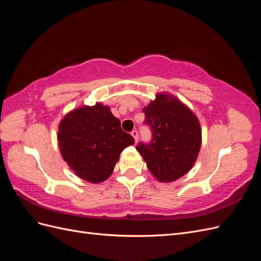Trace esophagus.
<instances>
[{
    "label": "esophagus",
    "instance_id": "34e87169",
    "mask_svg": "<svg viewBox=\"0 0 261 261\" xmlns=\"http://www.w3.org/2000/svg\"><path fill=\"white\" fill-rule=\"evenodd\" d=\"M130 134H132V136L134 137V139H135V141L137 143V141H138V132L137 130H133Z\"/></svg>",
    "mask_w": 261,
    "mask_h": 261
}]
</instances>
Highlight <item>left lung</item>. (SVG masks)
<instances>
[{
	"label": "left lung",
	"mask_w": 261,
	"mask_h": 261,
	"mask_svg": "<svg viewBox=\"0 0 261 261\" xmlns=\"http://www.w3.org/2000/svg\"><path fill=\"white\" fill-rule=\"evenodd\" d=\"M143 111L152 138L149 144L140 141L137 151L158 180H176L193 168L199 153L198 118L179 100L165 93L156 94Z\"/></svg>",
	"instance_id": "8db88e82"
}]
</instances>
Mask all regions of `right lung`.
<instances>
[{
  "label": "right lung",
  "mask_w": 261,
  "mask_h": 261,
  "mask_svg": "<svg viewBox=\"0 0 261 261\" xmlns=\"http://www.w3.org/2000/svg\"><path fill=\"white\" fill-rule=\"evenodd\" d=\"M63 159L77 176L100 183L112 174L123 150L135 143L122 130L121 122L109 107H81L65 115L59 125Z\"/></svg>",
  "instance_id": "add662e5"
}]
</instances>
